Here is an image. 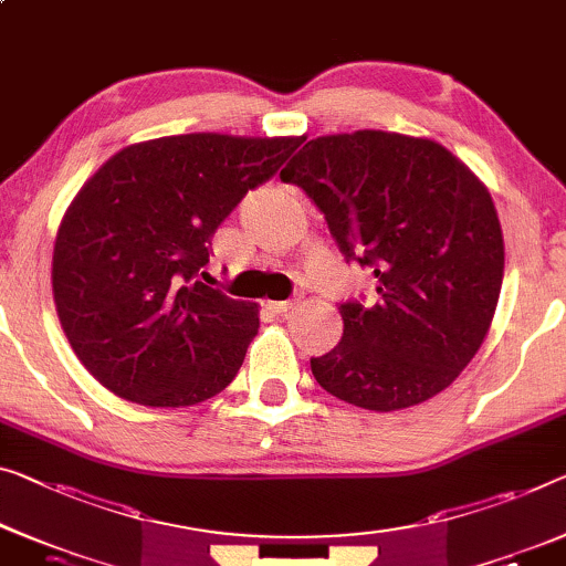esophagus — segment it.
I'll use <instances>...</instances> for the list:
<instances>
[{
    "label": "esophagus",
    "mask_w": 566,
    "mask_h": 566,
    "mask_svg": "<svg viewBox=\"0 0 566 566\" xmlns=\"http://www.w3.org/2000/svg\"><path fill=\"white\" fill-rule=\"evenodd\" d=\"M292 305H294V302H290V300H282V302H269V310L276 312V315H284V312H290V310H292Z\"/></svg>",
    "instance_id": "1"
}]
</instances>
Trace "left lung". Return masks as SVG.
<instances>
[{
    "label": "left lung",
    "mask_w": 566,
    "mask_h": 566,
    "mask_svg": "<svg viewBox=\"0 0 566 566\" xmlns=\"http://www.w3.org/2000/svg\"><path fill=\"white\" fill-rule=\"evenodd\" d=\"M323 210L376 297L343 302V340L312 358L327 394L370 411L432 399L491 331L503 231L491 192L440 142L360 129L310 139L280 172Z\"/></svg>",
    "instance_id": "1"
}]
</instances>
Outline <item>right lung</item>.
<instances>
[{
  "mask_svg": "<svg viewBox=\"0 0 566 566\" xmlns=\"http://www.w3.org/2000/svg\"><path fill=\"white\" fill-rule=\"evenodd\" d=\"M302 137L198 132L124 147L67 206L53 300L75 356L142 407H192L229 386L259 305L198 282L218 226Z\"/></svg>",
  "mask_w": 566,
  "mask_h": 566,
  "instance_id": "add662e5",
  "label": "right lung"
}]
</instances>
